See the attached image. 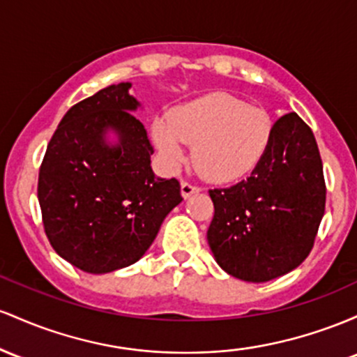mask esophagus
I'll use <instances>...</instances> for the list:
<instances>
[{
  "mask_svg": "<svg viewBox=\"0 0 357 357\" xmlns=\"http://www.w3.org/2000/svg\"><path fill=\"white\" fill-rule=\"evenodd\" d=\"M180 190H182L183 199H187V197H190V195H194V194H197V192H200V187L195 185V183L187 182V180H182V183H180Z\"/></svg>",
  "mask_w": 357,
  "mask_h": 357,
  "instance_id": "34e87169",
  "label": "esophagus"
}]
</instances>
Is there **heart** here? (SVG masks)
Wrapping results in <instances>:
<instances>
[{"mask_svg": "<svg viewBox=\"0 0 357 357\" xmlns=\"http://www.w3.org/2000/svg\"><path fill=\"white\" fill-rule=\"evenodd\" d=\"M273 131V118L266 109L226 92H214L155 121L153 138L170 165L185 160L187 143L195 146L194 163L204 177L232 182L261 162Z\"/></svg>", "mask_w": 357, "mask_h": 357, "instance_id": "b5f03b06", "label": "heart"}]
</instances>
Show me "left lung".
I'll use <instances>...</instances> for the list:
<instances>
[{"label": "left lung", "instance_id": "8db88e82", "mask_svg": "<svg viewBox=\"0 0 357 357\" xmlns=\"http://www.w3.org/2000/svg\"><path fill=\"white\" fill-rule=\"evenodd\" d=\"M207 241L226 273L261 283L297 268L314 248L326 211V180L314 133L297 113L275 123L251 175L211 189Z\"/></svg>", "mask_w": 357, "mask_h": 357}]
</instances>
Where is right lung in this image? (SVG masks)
Here are the masks:
<instances>
[{"label":"right lung","instance_id":"1","mask_svg":"<svg viewBox=\"0 0 357 357\" xmlns=\"http://www.w3.org/2000/svg\"><path fill=\"white\" fill-rule=\"evenodd\" d=\"M130 82L74 104L52 136L38 172L47 238L59 256L87 273L133 265L157 238L165 215L182 202L177 178L151 172L153 146L130 111ZM113 127L118 147L103 143Z\"/></svg>","mask_w":357,"mask_h":357}]
</instances>
